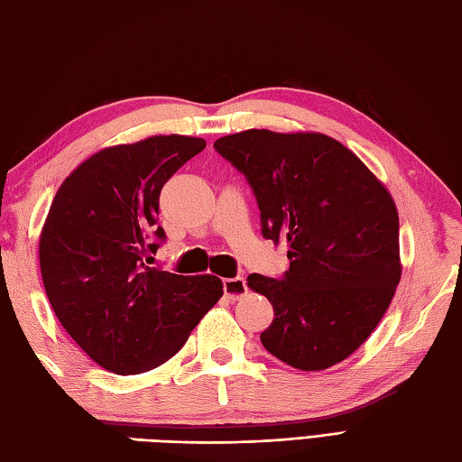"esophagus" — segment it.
<instances>
[{
	"label": "esophagus",
	"mask_w": 462,
	"mask_h": 462,
	"mask_svg": "<svg viewBox=\"0 0 462 462\" xmlns=\"http://www.w3.org/2000/svg\"><path fill=\"white\" fill-rule=\"evenodd\" d=\"M248 291V286H246V278H228L224 280V293L228 296L232 301L242 298L244 293Z\"/></svg>",
	"instance_id": "1"
}]
</instances>
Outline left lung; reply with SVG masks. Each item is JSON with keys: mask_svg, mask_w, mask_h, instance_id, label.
<instances>
[{"mask_svg": "<svg viewBox=\"0 0 462 462\" xmlns=\"http://www.w3.org/2000/svg\"><path fill=\"white\" fill-rule=\"evenodd\" d=\"M214 149L248 179L263 238L288 242L286 276H248L273 308L262 346L301 371L337 365L367 341L401 280L393 196L323 133L250 129Z\"/></svg>", "mask_w": 462, "mask_h": 462, "instance_id": "8db88e82", "label": "left lung"}]
</instances>
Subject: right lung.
Instances as JSON below:
<instances>
[{"label":"right lung","instance_id":"obj_1","mask_svg":"<svg viewBox=\"0 0 462 462\" xmlns=\"http://www.w3.org/2000/svg\"><path fill=\"white\" fill-rule=\"evenodd\" d=\"M206 146L200 136L154 134L83 161L59 186L39 234L49 303L97 365L139 375L169 361L222 298L212 273L146 266L164 182Z\"/></svg>","mask_w":462,"mask_h":462}]
</instances>
